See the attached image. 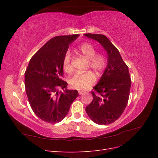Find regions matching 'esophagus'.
I'll use <instances>...</instances> for the list:
<instances>
[{
    "mask_svg": "<svg viewBox=\"0 0 158 158\" xmlns=\"http://www.w3.org/2000/svg\"><path fill=\"white\" fill-rule=\"evenodd\" d=\"M84 91H82V90H79V91H78L79 95H81V94H84Z\"/></svg>",
    "mask_w": 158,
    "mask_h": 158,
    "instance_id": "1",
    "label": "esophagus"
}]
</instances>
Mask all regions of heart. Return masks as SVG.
<instances>
[{
    "mask_svg": "<svg viewBox=\"0 0 158 158\" xmlns=\"http://www.w3.org/2000/svg\"><path fill=\"white\" fill-rule=\"evenodd\" d=\"M78 53L84 56L88 60V68H91L98 73H102L107 65L106 56L102 53H96V49L88 43L80 44L77 49ZM63 68L66 73H71L73 70L72 64L71 55L67 51L64 55L63 61ZM95 82V76L91 71L85 72L83 74H76L72 77L69 83L72 88L77 89H85L92 86Z\"/></svg>",
    "mask_w": 158,
    "mask_h": 158,
    "instance_id": "heart-1",
    "label": "heart"
}]
</instances>
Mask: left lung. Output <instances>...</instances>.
<instances>
[{
	"mask_svg": "<svg viewBox=\"0 0 158 158\" xmlns=\"http://www.w3.org/2000/svg\"><path fill=\"white\" fill-rule=\"evenodd\" d=\"M106 50L108 64L98 84L91 92L93 100L85 107L89 118L96 124L107 125L121 116L128 103L131 79L128 66L118 50L104 35L85 33Z\"/></svg>",
	"mask_w": 158,
	"mask_h": 158,
	"instance_id": "left-lung-1",
	"label": "left lung"
}]
</instances>
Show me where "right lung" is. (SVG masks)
I'll list each match as a JSON object with an SVG mask.
<instances>
[{
  "mask_svg": "<svg viewBox=\"0 0 158 158\" xmlns=\"http://www.w3.org/2000/svg\"><path fill=\"white\" fill-rule=\"evenodd\" d=\"M79 34L52 37L33 55L25 72V88L33 111L48 123L60 122L78 96L63 80V61L69 44ZM63 89L64 93L59 92Z\"/></svg>",
  "mask_w": 158,
  "mask_h": 158,
  "instance_id": "1",
  "label": "right lung"
}]
</instances>
